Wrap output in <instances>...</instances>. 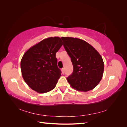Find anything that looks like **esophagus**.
<instances>
[{
  "mask_svg": "<svg viewBox=\"0 0 127 127\" xmlns=\"http://www.w3.org/2000/svg\"><path fill=\"white\" fill-rule=\"evenodd\" d=\"M62 73L64 74V68H62Z\"/></svg>",
  "mask_w": 127,
  "mask_h": 127,
  "instance_id": "esophagus-1",
  "label": "esophagus"
}]
</instances>
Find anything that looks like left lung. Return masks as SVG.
Listing matches in <instances>:
<instances>
[{
	"label": "left lung",
	"instance_id": "left-lung-1",
	"mask_svg": "<svg viewBox=\"0 0 127 127\" xmlns=\"http://www.w3.org/2000/svg\"><path fill=\"white\" fill-rule=\"evenodd\" d=\"M63 45L71 58L73 72L67 81L72 88L87 92L97 86L102 78L104 64L98 51L78 38L62 37Z\"/></svg>",
	"mask_w": 127,
	"mask_h": 127
}]
</instances>
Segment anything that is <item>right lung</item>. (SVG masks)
I'll use <instances>...</instances> for the list:
<instances>
[{
  "label": "right lung",
  "instance_id": "right-lung-1",
  "mask_svg": "<svg viewBox=\"0 0 127 127\" xmlns=\"http://www.w3.org/2000/svg\"><path fill=\"white\" fill-rule=\"evenodd\" d=\"M62 45V38L48 37L31 47L23 54L21 61L22 76L32 90L43 94L55 87L61 76L55 55Z\"/></svg>",
  "mask_w": 127,
  "mask_h": 127
}]
</instances>
